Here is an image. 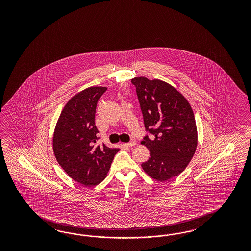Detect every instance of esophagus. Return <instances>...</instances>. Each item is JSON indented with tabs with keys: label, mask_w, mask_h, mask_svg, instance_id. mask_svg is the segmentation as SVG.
Returning <instances> with one entry per match:
<instances>
[{
	"label": "esophagus",
	"mask_w": 251,
	"mask_h": 251,
	"mask_svg": "<svg viewBox=\"0 0 251 251\" xmlns=\"http://www.w3.org/2000/svg\"><path fill=\"white\" fill-rule=\"evenodd\" d=\"M135 145H136V141H134V140H131L129 144H127L128 147H133V146H135Z\"/></svg>",
	"instance_id": "esophagus-1"
}]
</instances>
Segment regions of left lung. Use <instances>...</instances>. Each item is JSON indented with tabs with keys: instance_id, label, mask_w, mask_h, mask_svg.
Wrapping results in <instances>:
<instances>
[{
	"instance_id": "obj_1",
	"label": "left lung",
	"mask_w": 251,
	"mask_h": 251,
	"mask_svg": "<svg viewBox=\"0 0 251 251\" xmlns=\"http://www.w3.org/2000/svg\"><path fill=\"white\" fill-rule=\"evenodd\" d=\"M131 83L144 117L146 130L153 135L141 145L150 151L142 164L145 173L157 181H167L188 167L196 152L197 127L190 103L171 84L146 77H134Z\"/></svg>"
}]
</instances>
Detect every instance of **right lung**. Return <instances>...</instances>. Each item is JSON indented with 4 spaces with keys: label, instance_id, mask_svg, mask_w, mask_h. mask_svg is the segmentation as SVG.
<instances>
[{
    "label": "right lung",
    "instance_id": "right-lung-1",
    "mask_svg": "<svg viewBox=\"0 0 251 251\" xmlns=\"http://www.w3.org/2000/svg\"><path fill=\"white\" fill-rule=\"evenodd\" d=\"M105 86H91L77 93L61 110L52 137L57 162L71 178L93 187L106 178L119 148L97 145L95 125L98 101Z\"/></svg>",
    "mask_w": 251,
    "mask_h": 251
}]
</instances>
